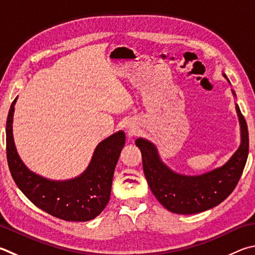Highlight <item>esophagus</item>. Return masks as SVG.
Here are the masks:
<instances>
[{
  "mask_svg": "<svg viewBox=\"0 0 255 255\" xmlns=\"http://www.w3.org/2000/svg\"><path fill=\"white\" fill-rule=\"evenodd\" d=\"M129 128H130V130H131V131H135V127H131V126H130Z\"/></svg>",
  "mask_w": 255,
  "mask_h": 255,
  "instance_id": "34e87169",
  "label": "esophagus"
}]
</instances>
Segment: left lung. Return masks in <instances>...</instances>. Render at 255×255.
Returning a JSON list of instances; mask_svg holds the SVG:
<instances>
[{
  "label": "left lung",
  "instance_id": "left-lung-1",
  "mask_svg": "<svg viewBox=\"0 0 255 255\" xmlns=\"http://www.w3.org/2000/svg\"><path fill=\"white\" fill-rule=\"evenodd\" d=\"M237 112L242 138L239 149L224 166L200 176H183L172 172L161 163L151 142L142 138L136 140L150 191L169 212L196 214L207 211L221 204L237 187L249 155L248 125L238 105Z\"/></svg>",
  "mask_w": 255,
  "mask_h": 255
}]
</instances>
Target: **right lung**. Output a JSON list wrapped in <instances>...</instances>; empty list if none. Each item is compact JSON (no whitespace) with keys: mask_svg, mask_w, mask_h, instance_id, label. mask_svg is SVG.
<instances>
[{"mask_svg":"<svg viewBox=\"0 0 255 255\" xmlns=\"http://www.w3.org/2000/svg\"><path fill=\"white\" fill-rule=\"evenodd\" d=\"M14 99L6 119V158L13 179L33 204L63 221L86 222L98 216L107 206L125 133L116 132L97 146L89 167L79 177L52 182L30 172L18 157L12 136Z\"/></svg>","mask_w":255,"mask_h":255,"instance_id":"1","label":"right lung"}]
</instances>
